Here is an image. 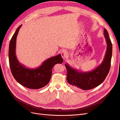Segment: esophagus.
<instances>
[{
    "mask_svg": "<svg viewBox=\"0 0 120 120\" xmlns=\"http://www.w3.org/2000/svg\"><path fill=\"white\" fill-rule=\"evenodd\" d=\"M61 56H62V57L63 58V59H65V58H66V57H68V52L67 51V50H64L62 52H61Z\"/></svg>",
    "mask_w": 120,
    "mask_h": 120,
    "instance_id": "34e87169",
    "label": "esophagus"
}]
</instances>
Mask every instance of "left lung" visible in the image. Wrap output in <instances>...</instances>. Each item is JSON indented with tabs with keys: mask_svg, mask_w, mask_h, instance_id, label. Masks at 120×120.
Returning a JSON list of instances; mask_svg holds the SVG:
<instances>
[{
	"mask_svg": "<svg viewBox=\"0 0 120 120\" xmlns=\"http://www.w3.org/2000/svg\"><path fill=\"white\" fill-rule=\"evenodd\" d=\"M104 34L107 43V52L103 63L94 71L79 72L65 64L67 71V79L69 84L79 90H88L99 86L107 77L111 68L112 56V43L109 34L104 28Z\"/></svg>",
	"mask_w": 120,
	"mask_h": 120,
	"instance_id": "1",
	"label": "left lung"
}]
</instances>
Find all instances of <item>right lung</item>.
Returning <instances> with one entry per match:
<instances>
[{"label": "right lung", "mask_w": 120, "mask_h": 120, "mask_svg": "<svg viewBox=\"0 0 120 120\" xmlns=\"http://www.w3.org/2000/svg\"><path fill=\"white\" fill-rule=\"evenodd\" d=\"M21 25L18 27L11 39L9 47V63L11 72L15 80L20 85L29 89H38L49 82L52 75V68L56 64H62L60 54L46 60L41 67L35 69L25 68L18 61L15 56L17 35Z\"/></svg>", "instance_id": "add662e5"}]
</instances>
